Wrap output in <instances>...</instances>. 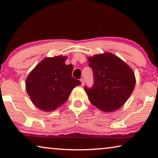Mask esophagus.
Listing matches in <instances>:
<instances>
[{
    "label": "esophagus",
    "instance_id": "1",
    "mask_svg": "<svg viewBox=\"0 0 158 158\" xmlns=\"http://www.w3.org/2000/svg\"><path fill=\"white\" fill-rule=\"evenodd\" d=\"M80 81H81V85H84V84H85V79L82 78V79H80Z\"/></svg>",
    "mask_w": 158,
    "mask_h": 158
}]
</instances>
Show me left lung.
Listing matches in <instances>:
<instances>
[{"label":"left lung","instance_id":"left-lung-1","mask_svg":"<svg viewBox=\"0 0 158 158\" xmlns=\"http://www.w3.org/2000/svg\"><path fill=\"white\" fill-rule=\"evenodd\" d=\"M93 72V85L85 86L89 101L103 111L116 110L124 105L134 90L135 76L121 58L111 53L88 58Z\"/></svg>","mask_w":158,"mask_h":158}]
</instances>
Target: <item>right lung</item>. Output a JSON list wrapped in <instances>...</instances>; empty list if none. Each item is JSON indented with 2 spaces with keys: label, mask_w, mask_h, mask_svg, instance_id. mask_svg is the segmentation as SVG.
Here are the masks:
<instances>
[{
  "label": "right lung",
  "mask_w": 158,
  "mask_h": 158,
  "mask_svg": "<svg viewBox=\"0 0 158 158\" xmlns=\"http://www.w3.org/2000/svg\"><path fill=\"white\" fill-rule=\"evenodd\" d=\"M67 58H46L29 74L26 88L32 102L41 110L50 111L68 100L74 87L81 85L72 76L73 66L65 64Z\"/></svg>",
  "instance_id": "add662e5"
}]
</instances>
